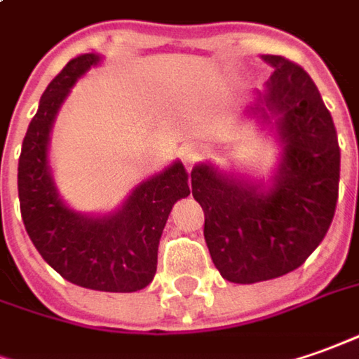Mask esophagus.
<instances>
[{
	"instance_id": "1",
	"label": "esophagus",
	"mask_w": 359,
	"mask_h": 359,
	"mask_svg": "<svg viewBox=\"0 0 359 359\" xmlns=\"http://www.w3.org/2000/svg\"><path fill=\"white\" fill-rule=\"evenodd\" d=\"M202 147H200L198 143H187V145H182V149H180V157H182V163L187 165V167H192L196 161L202 157Z\"/></svg>"
}]
</instances>
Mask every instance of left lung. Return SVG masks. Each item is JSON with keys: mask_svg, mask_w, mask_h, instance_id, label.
Instances as JSON below:
<instances>
[{"mask_svg": "<svg viewBox=\"0 0 359 359\" xmlns=\"http://www.w3.org/2000/svg\"><path fill=\"white\" fill-rule=\"evenodd\" d=\"M273 68L245 116L281 147L269 179L210 161L192 167L204 240L220 275L251 285L294 271L323 241L336 210L340 147L318 88L299 65L263 55Z\"/></svg>", "mask_w": 359, "mask_h": 359, "instance_id": "left-lung-1", "label": "left lung"}]
</instances>
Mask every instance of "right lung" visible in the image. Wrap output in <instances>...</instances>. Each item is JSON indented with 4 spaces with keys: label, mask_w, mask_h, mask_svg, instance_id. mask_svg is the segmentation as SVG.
Masks as SVG:
<instances>
[{
    "label": "right lung",
    "mask_w": 359,
    "mask_h": 359,
    "mask_svg": "<svg viewBox=\"0 0 359 359\" xmlns=\"http://www.w3.org/2000/svg\"><path fill=\"white\" fill-rule=\"evenodd\" d=\"M102 60L78 55L46 86L23 139L17 189L27 233L55 271L92 291L133 292L155 277L163 228L175 202L190 194L189 172L175 161L104 214H82L62 200L48 159L50 131L72 86Z\"/></svg>",
    "instance_id": "obj_1"
}]
</instances>
